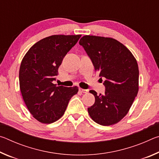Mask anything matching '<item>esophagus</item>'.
Returning a JSON list of instances; mask_svg holds the SVG:
<instances>
[{
	"label": "esophagus",
	"instance_id": "esophagus-1",
	"mask_svg": "<svg viewBox=\"0 0 159 159\" xmlns=\"http://www.w3.org/2000/svg\"><path fill=\"white\" fill-rule=\"evenodd\" d=\"M80 92H81L83 93H88V90H85V89H83V88H80L79 89Z\"/></svg>",
	"mask_w": 159,
	"mask_h": 159
}]
</instances>
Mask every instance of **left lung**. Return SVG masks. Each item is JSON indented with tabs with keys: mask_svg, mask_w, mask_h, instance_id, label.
I'll return each mask as SVG.
<instances>
[{
	"mask_svg": "<svg viewBox=\"0 0 159 159\" xmlns=\"http://www.w3.org/2000/svg\"><path fill=\"white\" fill-rule=\"evenodd\" d=\"M99 77L106 80L105 92L98 95L88 108L91 118L102 125L119 122L128 114L139 90V69L135 57L121 43L112 38L86 35L80 39Z\"/></svg>",
	"mask_w": 159,
	"mask_h": 159,
	"instance_id": "left-lung-1",
	"label": "left lung"
}]
</instances>
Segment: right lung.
Instances as JSON below:
<instances>
[{"mask_svg": "<svg viewBox=\"0 0 159 159\" xmlns=\"http://www.w3.org/2000/svg\"><path fill=\"white\" fill-rule=\"evenodd\" d=\"M81 35H53L31 47L21 62L19 79L24 102L33 117L49 124L62 116L77 86L53 84L63 58Z\"/></svg>", "mask_w": 159, "mask_h": 159, "instance_id": "add662e5", "label": "right lung"}]
</instances>
